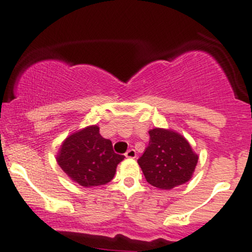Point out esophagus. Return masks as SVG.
I'll list each match as a JSON object with an SVG mask.
<instances>
[{
    "label": "esophagus",
    "mask_w": 252,
    "mask_h": 252,
    "mask_svg": "<svg viewBox=\"0 0 252 252\" xmlns=\"http://www.w3.org/2000/svg\"><path fill=\"white\" fill-rule=\"evenodd\" d=\"M126 156L128 158H136V152H135V149H129L128 152L126 153Z\"/></svg>",
    "instance_id": "obj_1"
}]
</instances>
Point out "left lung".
Segmentation results:
<instances>
[{
	"mask_svg": "<svg viewBox=\"0 0 252 252\" xmlns=\"http://www.w3.org/2000/svg\"><path fill=\"white\" fill-rule=\"evenodd\" d=\"M149 144L137 160L147 182L161 189H172L192 176L198 162L186 138L174 131L155 128Z\"/></svg>",
	"mask_w": 252,
	"mask_h": 252,
	"instance_id": "8db88e82",
	"label": "left lung"
}]
</instances>
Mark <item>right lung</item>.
<instances>
[{
    "label": "right lung",
    "mask_w": 252,
    "mask_h": 252,
    "mask_svg": "<svg viewBox=\"0 0 252 252\" xmlns=\"http://www.w3.org/2000/svg\"><path fill=\"white\" fill-rule=\"evenodd\" d=\"M123 158L114 152L111 141L99 134V128L92 126L63 141L58 164L80 186L96 187L112 180Z\"/></svg>",
    "instance_id": "obj_1"
}]
</instances>
